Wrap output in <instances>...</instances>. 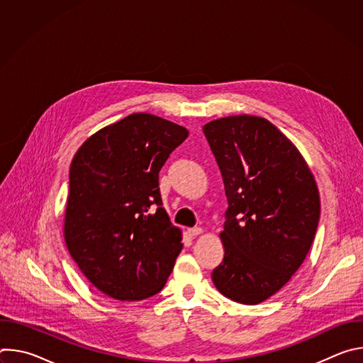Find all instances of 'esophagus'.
Returning a JSON list of instances; mask_svg holds the SVG:
<instances>
[{
	"mask_svg": "<svg viewBox=\"0 0 363 363\" xmlns=\"http://www.w3.org/2000/svg\"><path fill=\"white\" fill-rule=\"evenodd\" d=\"M188 234H189L191 237H196V235L202 234V228H201V227H194V228H189V230H188Z\"/></svg>",
	"mask_w": 363,
	"mask_h": 363,
	"instance_id": "obj_1",
	"label": "esophagus"
}]
</instances>
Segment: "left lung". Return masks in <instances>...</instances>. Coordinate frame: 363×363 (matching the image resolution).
<instances>
[{
    "label": "left lung",
    "instance_id": "obj_1",
    "mask_svg": "<svg viewBox=\"0 0 363 363\" xmlns=\"http://www.w3.org/2000/svg\"><path fill=\"white\" fill-rule=\"evenodd\" d=\"M202 130L228 201L213 281L225 297L258 304L304 262L319 224V189L298 149L267 119L227 116Z\"/></svg>",
    "mask_w": 363,
    "mask_h": 363
}]
</instances>
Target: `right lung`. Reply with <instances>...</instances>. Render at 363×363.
I'll list each match as a JSON object with an SVG mask.
<instances>
[{
  "label": "right lung",
  "mask_w": 363,
  "mask_h": 363,
  "mask_svg": "<svg viewBox=\"0 0 363 363\" xmlns=\"http://www.w3.org/2000/svg\"><path fill=\"white\" fill-rule=\"evenodd\" d=\"M188 130L133 113L91 135L70 165L65 241L86 279L122 301L165 286L182 233L162 208L160 171Z\"/></svg>",
  "instance_id": "obj_1"
}]
</instances>
